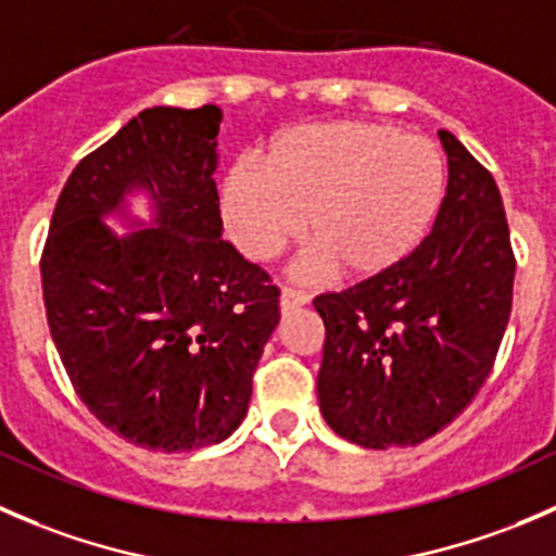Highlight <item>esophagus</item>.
Returning <instances> with one entry per match:
<instances>
[{"instance_id":"1","label":"esophagus","mask_w":556,"mask_h":556,"mask_svg":"<svg viewBox=\"0 0 556 556\" xmlns=\"http://www.w3.org/2000/svg\"><path fill=\"white\" fill-rule=\"evenodd\" d=\"M311 302V296L300 289H291V286H283L280 289V311H294V307H302Z\"/></svg>"}]
</instances>
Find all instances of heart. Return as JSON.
I'll use <instances>...</instances> for the list:
<instances>
[{
  "instance_id": "b5f03b06",
  "label": "heart",
  "mask_w": 556,
  "mask_h": 556,
  "mask_svg": "<svg viewBox=\"0 0 556 556\" xmlns=\"http://www.w3.org/2000/svg\"><path fill=\"white\" fill-rule=\"evenodd\" d=\"M443 194L432 140L383 121H327L278 135L262 167L235 162L218 186L229 235L270 262L305 235L311 270L367 280L403 265L425 240Z\"/></svg>"
}]
</instances>
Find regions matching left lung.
Returning a JSON list of instances; mask_svg holds the SVG:
<instances>
[{
  "label": "left lung",
  "instance_id": "1",
  "mask_svg": "<svg viewBox=\"0 0 556 556\" xmlns=\"http://www.w3.org/2000/svg\"><path fill=\"white\" fill-rule=\"evenodd\" d=\"M448 184L432 232L383 276L313 300L324 359L318 408L365 448L416 446L452 425L492 372L516 260L489 169L441 129Z\"/></svg>",
  "mask_w": 556,
  "mask_h": 556
}]
</instances>
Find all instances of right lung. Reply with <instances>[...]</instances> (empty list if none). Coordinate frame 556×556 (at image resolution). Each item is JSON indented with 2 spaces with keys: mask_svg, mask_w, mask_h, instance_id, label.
Returning a JSON list of instances; mask_svg holds the SVG:
<instances>
[{
  "mask_svg": "<svg viewBox=\"0 0 556 556\" xmlns=\"http://www.w3.org/2000/svg\"><path fill=\"white\" fill-rule=\"evenodd\" d=\"M218 126L216 104L137 113L73 169L42 251L48 327L75 392L108 430L153 452L238 430L280 318L278 286L222 240ZM137 193L151 223L130 216Z\"/></svg>",
  "mask_w": 556,
  "mask_h": 556,
  "instance_id": "1",
  "label": "right lung"
}]
</instances>
